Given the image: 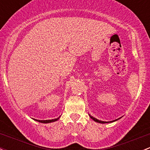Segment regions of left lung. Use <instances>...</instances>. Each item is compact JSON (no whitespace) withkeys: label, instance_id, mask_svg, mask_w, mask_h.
I'll list each match as a JSON object with an SVG mask.
<instances>
[{"label":"left lung","instance_id":"8db88e82","mask_svg":"<svg viewBox=\"0 0 150 150\" xmlns=\"http://www.w3.org/2000/svg\"><path fill=\"white\" fill-rule=\"evenodd\" d=\"M90 115V118H91V119H93L94 121H95V122H97L102 123V124H105V123H110V122H115V121L118 120H119V119H120V118H121V117H120V118H118V119H117V120H112V121H110V122H105V121H101V120H99L96 119V118H95V117H93V116H91V115Z\"/></svg>","mask_w":150,"mask_h":150}]
</instances>
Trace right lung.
<instances>
[{"label":"right lung","instance_id":"1","mask_svg":"<svg viewBox=\"0 0 150 150\" xmlns=\"http://www.w3.org/2000/svg\"><path fill=\"white\" fill-rule=\"evenodd\" d=\"M60 116H59L58 117L56 118V119H52V120H35V119H33V120H35V121L39 122H41V123H50V122H53L57 121V120L60 119Z\"/></svg>","mask_w":150,"mask_h":150}]
</instances>
